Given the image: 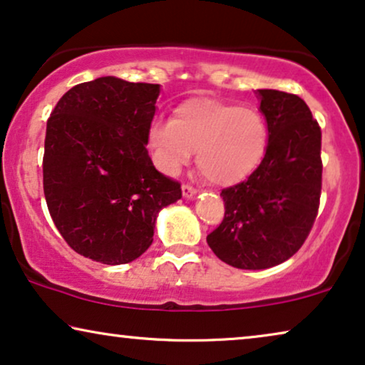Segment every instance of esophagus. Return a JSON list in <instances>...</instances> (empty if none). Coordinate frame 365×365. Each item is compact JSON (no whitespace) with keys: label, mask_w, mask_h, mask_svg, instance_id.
Instances as JSON below:
<instances>
[{"label":"esophagus","mask_w":365,"mask_h":365,"mask_svg":"<svg viewBox=\"0 0 365 365\" xmlns=\"http://www.w3.org/2000/svg\"><path fill=\"white\" fill-rule=\"evenodd\" d=\"M182 196L184 197H192L194 196V194H196V187H194V186H191V184H182Z\"/></svg>","instance_id":"34e87169"}]
</instances>
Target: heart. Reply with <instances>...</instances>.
Listing matches in <instances>:
<instances>
[{
    "mask_svg": "<svg viewBox=\"0 0 365 365\" xmlns=\"http://www.w3.org/2000/svg\"><path fill=\"white\" fill-rule=\"evenodd\" d=\"M269 129L261 111L212 98H191L173 119L149 128V146L158 168L174 176L192 158L212 184L232 186L256 171L267 149Z\"/></svg>",
    "mask_w": 365,
    "mask_h": 365,
    "instance_id": "heart-1",
    "label": "heart"
}]
</instances>
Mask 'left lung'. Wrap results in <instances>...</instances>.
Listing matches in <instances>:
<instances>
[{
  "mask_svg": "<svg viewBox=\"0 0 365 365\" xmlns=\"http://www.w3.org/2000/svg\"><path fill=\"white\" fill-rule=\"evenodd\" d=\"M269 143L246 181L222 189L224 219L207 236L212 252L237 269H267L292 257L317 217L322 189L321 126L304 99L259 89Z\"/></svg>",
  "mask_w": 365,
  "mask_h": 365,
  "instance_id": "1",
  "label": "left lung"
}]
</instances>
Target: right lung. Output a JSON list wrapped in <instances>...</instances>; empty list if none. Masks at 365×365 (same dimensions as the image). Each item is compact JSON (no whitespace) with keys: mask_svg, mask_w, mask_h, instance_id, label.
Wrapping results in <instances>:
<instances>
[{"mask_svg":"<svg viewBox=\"0 0 365 365\" xmlns=\"http://www.w3.org/2000/svg\"><path fill=\"white\" fill-rule=\"evenodd\" d=\"M158 96L159 84L104 76L64 93L48 119L44 197L59 234L84 257L109 266L138 259L158 212L182 196L146 149Z\"/></svg>","mask_w":365,"mask_h":365,"instance_id":"add662e5","label":"right lung"}]
</instances>
